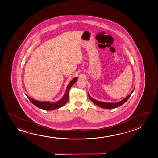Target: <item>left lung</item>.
<instances>
[{
    "instance_id": "obj_1",
    "label": "left lung",
    "mask_w": 158,
    "mask_h": 158,
    "mask_svg": "<svg viewBox=\"0 0 158 158\" xmlns=\"http://www.w3.org/2000/svg\"><path fill=\"white\" fill-rule=\"evenodd\" d=\"M135 89V87L134 88V89L131 91V93L129 94L127 96V97H126L125 98H123V100L120 101L118 102L115 103H111V102H101V101H99L98 100L94 99V98H92L90 96L88 93V96H89L90 100L92 101V102H93L94 103H95V105H97L98 106L102 108H105V109H114V108H116L118 107H120L121 105H123V103H125L127 100L129 98V97L131 96V94L133 93L134 91V90Z\"/></svg>"
}]
</instances>
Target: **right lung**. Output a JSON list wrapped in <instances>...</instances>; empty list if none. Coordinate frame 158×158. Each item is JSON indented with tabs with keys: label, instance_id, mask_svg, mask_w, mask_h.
Instances as JSON below:
<instances>
[{
	"label": "right lung",
	"instance_id": "obj_1",
	"mask_svg": "<svg viewBox=\"0 0 158 158\" xmlns=\"http://www.w3.org/2000/svg\"><path fill=\"white\" fill-rule=\"evenodd\" d=\"M77 80V77L73 78V79L70 82L68 85H67V89L65 92L64 95L63 96L61 99L56 102H50L49 101H40L34 100L32 98L27 96L30 101L33 103V105L36 106L40 109H44L45 110H52L54 109H58L60 107L64 106L69 99V92L71 87L73 85V84Z\"/></svg>",
	"mask_w": 158,
	"mask_h": 158
}]
</instances>
